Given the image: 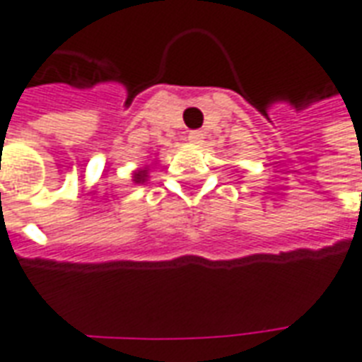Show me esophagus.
Segmentation results:
<instances>
[{
	"instance_id": "obj_1",
	"label": "esophagus",
	"mask_w": 362,
	"mask_h": 362,
	"mask_svg": "<svg viewBox=\"0 0 362 362\" xmlns=\"http://www.w3.org/2000/svg\"><path fill=\"white\" fill-rule=\"evenodd\" d=\"M204 139H205V134L204 132H199V129H196V132H189L188 134V141L192 143V145H199Z\"/></svg>"
}]
</instances>
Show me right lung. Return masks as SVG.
Here are the masks:
<instances>
[{"instance_id": "add662e5", "label": "right lung", "mask_w": 362, "mask_h": 362, "mask_svg": "<svg viewBox=\"0 0 362 362\" xmlns=\"http://www.w3.org/2000/svg\"><path fill=\"white\" fill-rule=\"evenodd\" d=\"M147 178H149V170H147V168H143V170H137V173H134L135 184H143V182H147Z\"/></svg>"}]
</instances>
